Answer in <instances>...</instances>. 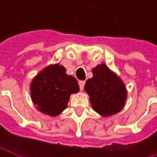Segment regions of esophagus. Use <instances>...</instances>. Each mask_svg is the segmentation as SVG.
Returning a JSON list of instances; mask_svg holds the SVG:
<instances>
[{"label":"esophagus","instance_id":"esophagus-1","mask_svg":"<svg viewBox=\"0 0 157 157\" xmlns=\"http://www.w3.org/2000/svg\"><path fill=\"white\" fill-rule=\"evenodd\" d=\"M79 87H80V90H83V87H84V84H85V82L84 81H79Z\"/></svg>","mask_w":157,"mask_h":157}]
</instances>
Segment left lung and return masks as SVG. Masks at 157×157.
I'll return each mask as SVG.
<instances>
[{
    "mask_svg": "<svg viewBox=\"0 0 157 157\" xmlns=\"http://www.w3.org/2000/svg\"><path fill=\"white\" fill-rule=\"evenodd\" d=\"M93 75V78L88 79L84 85L93 109L104 116L120 112L126 99L124 82L105 63L94 68Z\"/></svg>",
    "mask_w": 157,
    "mask_h": 157,
    "instance_id": "8db88e82",
    "label": "left lung"
}]
</instances>
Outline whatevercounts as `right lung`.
Returning <instances> with one entry per match:
<instances>
[{
    "label": "right lung",
    "mask_w": 157,
    "mask_h": 157,
    "mask_svg": "<svg viewBox=\"0 0 157 157\" xmlns=\"http://www.w3.org/2000/svg\"><path fill=\"white\" fill-rule=\"evenodd\" d=\"M79 91L76 79L65 74L62 65H50L44 69L31 84L33 104L42 113L55 116L67 107L69 97Z\"/></svg>",
    "instance_id": "1"
}]
</instances>
